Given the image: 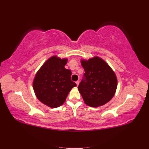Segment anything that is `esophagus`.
Here are the masks:
<instances>
[{"label":"esophagus","mask_w":149,"mask_h":149,"mask_svg":"<svg viewBox=\"0 0 149 149\" xmlns=\"http://www.w3.org/2000/svg\"><path fill=\"white\" fill-rule=\"evenodd\" d=\"M76 84H77V86H78V85H79V80H78L77 81H76Z\"/></svg>","instance_id":"34e87169"}]
</instances>
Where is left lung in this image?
I'll list each match as a JSON object with an SVG mask.
<instances>
[{
    "mask_svg": "<svg viewBox=\"0 0 149 149\" xmlns=\"http://www.w3.org/2000/svg\"><path fill=\"white\" fill-rule=\"evenodd\" d=\"M81 62L85 73L78 90L85 104L91 107L105 104L116 91L118 80L114 72L97 56Z\"/></svg>",
    "mask_w": 149,
    "mask_h": 149,
    "instance_id": "obj_1",
    "label": "left lung"
}]
</instances>
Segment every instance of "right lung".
Returning a JSON list of instances; mask_svg holds the SVG:
<instances>
[{
	"label": "right lung",
	"instance_id": "obj_1",
	"mask_svg": "<svg viewBox=\"0 0 149 149\" xmlns=\"http://www.w3.org/2000/svg\"><path fill=\"white\" fill-rule=\"evenodd\" d=\"M68 60L52 56L35 75L33 87L37 98L50 107L61 106L76 84L71 79V71L65 68Z\"/></svg>",
	"mask_w": 149,
	"mask_h": 149
}]
</instances>
